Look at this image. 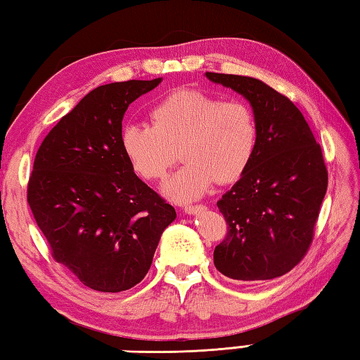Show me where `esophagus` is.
Returning a JSON list of instances; mask_svg holds the SVG:
<instances>
[{
    "instance_id": "1",
    "label": "esophagus",
    "mask_w": 360,
    "mask_h": 360,
    "mask_svg": "<svg viewBox=\"0 0 360 360\" xmlns=\"http://www.w3.org/2000/svg\"><path fill=\"white\" fill-rule=\"evenodd\" d=\"M205 211H206V206H202V205L184 206V212L188 214V215H198V214H202Z\"/></svg>"
}]
</instances>
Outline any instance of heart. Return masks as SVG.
Returning <instances> with one entry per match:
<instances>
[{"label":"heart","mask_w":360,"mask_h":360,"mask_svg":"<svg viewBox=\"0 0 360 360\" xmlns=\"http://www.w3.org/2000/svg\"><path fill=\"white\" fill-rule=\"evenodd\" d=\"M149 117L153 126L124 124L121 149L136 174L155 181L173 165L179 148L186 163L162 186L174 201L201 198L217 179H239L257 151V121L243 101L181 89L155 103Z\"/></svg>","instance_id":"obj_1"}]
</instances>
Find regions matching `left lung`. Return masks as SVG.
Masks as SVG:
<instances>
[{"label": "left lung", "mask_w": 360, "mask_h": 360, "mask_svg": "<svg viewBox=\"0 0 360 360\" xmlns=\"http://www.w3.org/2000/svg\"><path fill=\"white\" fill-rule=\"evenodd\" d=\"M250 103L257 151L240 179L217 201L228 224L214 264L228 278L259 283L290 272L313 239L328 191L321 148L304 115L269 84L253 77L206 72Z\"/></svg>", "instance_id": "8db88e82"}]
</instances>
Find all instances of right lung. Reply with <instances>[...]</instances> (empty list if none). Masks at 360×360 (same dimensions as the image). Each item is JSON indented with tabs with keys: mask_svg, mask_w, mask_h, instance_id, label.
Returning <instances> with one entry per match:
<instances>
[{
	"mask_svg": "<svg viewBox=\"0 0 360 360\" xmlns=\"http://www.w3.org/2000/svg\"><path fill=\"white\" fill-rule=\"evenodd\" d=\"M162 83L115 82L96 88L45 136L28 202L58 263L88 288L120 292L140 283L165 228L176 219L134 173L121 149L130 103Z\"/></svg>",
	"mask_w": 360,
	"mask_h": 360,
	"instance_id": "right-lung-1",
	"label": "right lung"
}]
</instances>
